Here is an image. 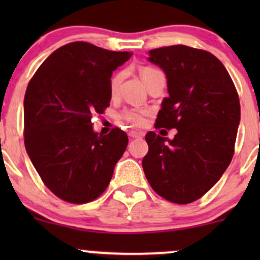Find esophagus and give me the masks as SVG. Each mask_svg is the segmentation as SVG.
Masks as SVG:
<instances>
[{
    "label": "esophagus",
    "instance_id": "esophagus-1",
    "mask_svg": "<svg viewBox=\"0 0 260 260\" xmlns=\"http://www.w3.org/2000/svg\"><path fill=\"white\" fill-rule=\"evenodd\" d=\"M128 136H129L131 138H139V137H142V133L136 132V131H129V132H128Z\"/></svg>",
    "mask_w": 260,
    "mask_h": 260
}]
</instances>
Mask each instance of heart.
<instances>
[{
    "instance_id": "heart-1",
    "label": "heart",
    "mask_w": 260,
    "mask_h": 260,
    "mask_svg": "<svg viewBox=\"0 0 260 260\" xmlns=\"http://www.w3.org/2000/svg\"><path fill=\"white\" fill-rule=\"evenodd\" d=\"M159 73H161L160 71L155 70L153 67H143L140 70V77H142V80L144 82L145 85L148 84L149 80L153 78L154 76H156ZM122 79H123V73H116L111 78V82H110V91H111L112 95H115L117 92ZM144 116L145 111H140V110H124L121 113L122 120L127 121L128 123L133 124V126H142L144 123Z\"/></svg>"
}]
</instances>
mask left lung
<instances>
[{"label": "left lung", "instance_id": "obj_1", "mask_svg": "<svg viewBox=\"0 0 260 260\" xmlns=\"http://www.w3.org/2000/svg\"><path fill=\"white\" fill-rule=\"evenodd\" d=\"M168 79L156 127L177 133L172 139L145 136L142 165L157 194L177 204L204 196L229 168L241 120L238 94L225 66L213 53L184 45L149 51Z\"/></svg>", "mask_w": 260, "mask_h": 260}]
</instances>
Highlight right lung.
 Masks as SVG:
<instances>
[{
	"label": "right lung",
	"mask_w": 260,
	"mask_h": 260,
	"mask_svg": "<svg viewBox=\"0 0 260 260\" xmlns=\"http://www.w3.org/2000/svg\"><path fill=\"white\" fill-rule=\"evenodd\" d=\"M132 52L76 41L53 51L24 96V144L41 180L68 203L84 204L109 186L128 144L118 128L106 136L91 117L110 105V78Z\"/></svg>",
	"instance_id": "add662e5"
}]
</instances>
